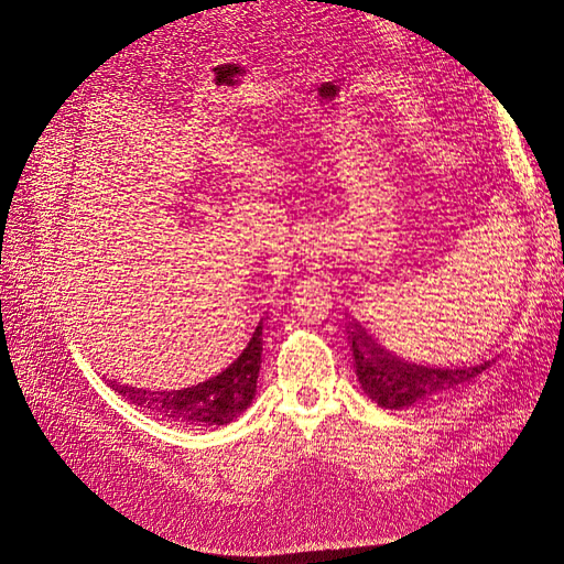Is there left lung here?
Here are the masks:
<instances>
[{
  "instance_id": "left-lung-1",
  "label": "left lung",
  "mask_w": 564,
  "mask_h": 564,
  "mask_svg": "<svg viewBox=\"0 0 564 564\" xmlns=\"http://www.w3.org/2000/svg\"><path fill=\"white\" fill-rule=\"evenodd\" d=\"M357 381L367 395L386 409H404L449 395L458 386L482 373L489 362L468 369H433L398 360L367 336L360 324H348Z\"/></svg>"
}]
</instances>
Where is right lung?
Wrapping results in <instances>:
<instances>
[{
  "label": "right lung",
  "instance_id": "1",
  "mask_svg": "<svg viewBox=\"0 0 564 564\" xmlns=\"http://www.w3.org/2000/svg\"><path fill=\"white\" fill-rule=\"evenodd\" d=\"M263 322H259L251 340L237 360L218 373V377L197 383L193 388L158 392L143 388L117 386L112 390L127 398L131 404L148 409L166 421L185 425H226L240 416L256 395V381H259L261 352H263Z\"/></svg>",
  "mask_w": 564,
  "mask_h": 564
}]
</instances>
